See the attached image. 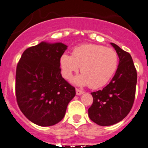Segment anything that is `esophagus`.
<instances>
[{
	"mask_svg": "<svg viewBox=\"0 0 148 148\" xmlns=\"http://www.w3.org/2000/svg\"><path fill=\"white\" fill-rule=\"evenodd\" d=\"M84 92V91L79 90V89H77V88L76 89V94H77V95H82Z\"/></svg>",
	"mask_w": 148,
	"mask_h": 148,
	"instance_id": "34e87169",
	"label": "esophagus"
}]
</instances>
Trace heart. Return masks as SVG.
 <instances>
[{
  "label": "heart",
  "mask_w": 148,
  "mask_h": 148,
  "mask_svg": "<svg viewBox=\"0 0 148 148\" xmlns=\"http://www.w3.org/2000/svg\"><path fill=\"white\" fill-rule=\"evenodd\" d=\"M63 76L72 77L81 67L82 74L74 79L78 85L97 89L106 85L115 74L119 66V56L115 50L95 44L76 47L72 54L64 53L60 58Z\"/></svg>",
  "instance_id": "1"
}]
</instances>
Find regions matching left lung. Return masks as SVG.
<instances>
[{"label":"left lung","instance_id":"left-lung-1","mask_svg":"<svg viewBox=\"0 0 148 148\" xmlns=\"http://www.w3.org/2000/svg\"><path fill=\"white\" fill-rule=\"evenodd\" d=\"M119 58L114 77L103 90L91 92L93 103L88 109L90 119L100 126H110L124 119L134 101L137 74L131 55L111 42Z\"/></svg>","mask_w":148,"mask_h":148}]
</instances>
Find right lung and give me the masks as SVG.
Here are the masks:
<instances>
[{"mask_svg":"<svg viewBox=\"0 0 148 148\" xmlns=\"http://www.w3.org/2000/svg\"><path fill=\"white\" fill-rule=\"evenodd\" d=\"M67 46L61 42H40L26 49L16 71V97L29 121L49 127L63 119L75 88L62 77L60 58Z\"/></svg>","mask_w":148,"mask_h":148,"instance_id":"right-lung-1","label":"right lung"}]
</instances>
